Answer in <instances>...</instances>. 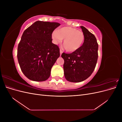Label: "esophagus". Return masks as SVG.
I'll return each mask as SVG.
<instances>
[{"mask_svg":"<svg viewBox=\"0 0 122 122\" xmlns=\"http://www.w3.org/2000/svg\"><path fill=\"white\" fill-rule=\"evenodd\" d=\"M60 54H61H61L62 53V52H62V51L61 49H60Z\"/></svg>","mask_w":122,"mask_h":122,"instance_id":"obj_1","label":"esophagus"}]
</instances>
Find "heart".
Instances as JSON below:
<instances>
[{
	"label": "heart",
	"instance_id": "b5f03b06",
	"mask_svg": "<svg viewBox=\"0 0 122 122\" xmlns=\"http://www.w3.org/2000/svg\"><path fill=\"white\" fill-rule=\"evenodd\" d=\"M52 39L55 44H58L64 40L63 47L68 52H74L81 46L84 40L82 31L71 27H63L54 31Z\"/></svg>",
	"mask_w": 122,
	"mask_h": 122
}]
</instances>
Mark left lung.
Segmentation results:
<instances>
[{"label":"left lung","mask_w":122,"mask_h":122,"mask_svg":"<svg viewBox=\"0 0 122 122\" xmlns=\"http://www.w3.org/2000/svg\"><path fill=\"white\" fill-rule=\"evenodd\" d=\"M84 36L82 45L71 53H62L66 79L69 81L79 82L89 77L96 66L98 44L95 36L82 26Z\"/></svg>","instance_id":"1"}]
</instances>
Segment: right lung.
I'll list each match as a JSON object with an SVG mask.
<instances>
[{
    "label": "right lung",
    "instance_id": "add662e5",
    "mask_svg": "<svg viewBox=\"0 0 122 122\" xmlns=\"http://www.w3.org/2000/svg\"><path fill=\"white\" fill-rule=\"evenodd\" d=\"M61 24L38 21L28 27L18 45L17 58L21 71L30 80L43 81L60 56V48L52 43V34Z\"/></svg>",
    "mask_w": 122,
    "mask_h": 122
}]
</instances>
